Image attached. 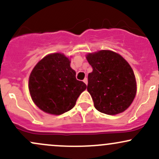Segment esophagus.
I'll return each instance as SVG.
<instances>
[{"label":"esophagus","instance_id":"1","mask_svg":"<svg viewBox=\"0 0 159 159\" xmlns=\"http://www.w3.org/2000/svg\"><path fill=\"white\" fill-rule=\"evenodd\" d=\"M83 81H84V83L85 84H88V78H85L83 80Z\"/></svg>","mask_w":159,"mask_h":159}]
</instances>
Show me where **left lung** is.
Here are the masks:
<instances>
[{
    "instance_id": "8db88e82",
    "label": "left lung",
    "mask_w": 159,
    "mask_h": 159,
    "mask_svg": "<svg viewBox=\"0 0 159 159\" xmlns=\"http://www.w3.org/2000/svg\"><path fill=\"white\" fill-rule=\"evenodd\" d=\"M86 58L93 69L88 74V91L94 107L110 116L126 110L137 93L135 75L128 62L106 50L88 53Z\"/></svg>"
}]
</instances>
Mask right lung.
I'll return each mask as SVG.
<instances>
[{
	"instance_id": "right-lung-1",
	"label": "right lung",
	"mask_w": 159,
	"mask_h": 159,
	"mask_svg": "<svg viewBox=\"0 0 159 159\" xmlns=\"http://www.w3.org/2000/svg\"><path fill=\"white\" fill-rule=\"evenodd\" d=\"M71 61L64 54L43 57L31 71L29 89L33 102L48 114L62 115L71 110L87 85L76 79Z\"/></svg>"
}]
</instances>
